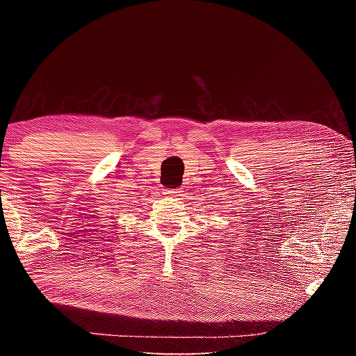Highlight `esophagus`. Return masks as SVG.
<instances>
[{
	"mask_svg": "<svg viewBox=\"0 0 356 356\" xmlns=\"http://www.w3.org/2000/svg\"><path fill=\"white\" fill-rule=\"evenodd\" d=\"M179 190H176V188H171V190H165V195H168V196H179Z\"/></svg>",
	"mask_w": 356,
	"mask_h": 356,
	"instance_id": "1",
	"label": "esophagus"
}]
</instances>
